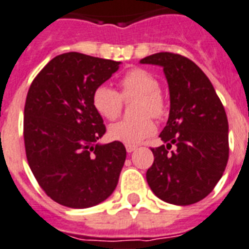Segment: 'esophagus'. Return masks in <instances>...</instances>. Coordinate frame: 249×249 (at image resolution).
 Masks as SVG:
<instances>
[{
    "label": "esophagus",
    "mask_w": 249,
    "mask_h": 249,
    "mask_svg": "<svg viewBox=\"0 0 249 249\" xmlns=\"http://www.w3.org/2000/svg\"><path fill=\"white\" fill-rule=\"evenodd\" d=\"M125 147H126V152L128 153L134 152L135 149H137V145H134V144H126Z\"/></svg>",
    "instance_id": "1"
}]
</instances>
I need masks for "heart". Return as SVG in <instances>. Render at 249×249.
<instances>
[{
    "label": "heart",
    "instance_id": "1",
    "mask_svg": "<svg viewBox=\"0 0 249 249\" xmlns=\"http://www.w3.org/2000/svg\"><path fill=\"white\" fill-rule=\"evenodd\" d=\"M121 92L107 84L98 86L92 94V104L97 114L106 120H115L123 110V100L138 98L135 104L133 120H121L108 128V135L115 142L138 144L155 133L153 119L166 114V101L160 90L156 75L145 69L129 70L120 80Z\"/></svg>",
    "mask_w": 249,
    "mask_h": 249
}]
</instances>
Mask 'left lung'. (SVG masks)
Segmentation results:
<instances>
[{"instance_id": "1", "label": "left lung", "mask_w": 249, "mask_h": 249, "mask_svg": "<svg viewBox=\"0 0 249 249\" xmlns=\"http://www.w3.org/2000/svg\"><path fill=\"white\" fill-rule=\"evenodd\" d=\"M163 68L170 90V114L162 144L151 148L155 161L145 174L160 199L187 206L209 196L229 159L225 108L210 79L189 58L160 52L141 60ZM174 144L176 149L170 151Z\"/></svg>"}]
</instances>
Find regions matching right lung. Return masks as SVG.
Returning <instances> with one entry per match:
<instances>
[{
  "instance_id": "1",
  "label": "right lung",
  "mask_w": 249,
  "mask_h": 249,
  "mask_svg": "<svg viewBox=\"0 0 249 249\" xmlns=\"http://www.w3.org/2000/svg\"><path fill=\"white\" fill-rule=\"evenodd\" d=\"M121 62L68 52L52 58L34 78L24 107V143L30 170L60 205L87 209L118 185L126 149L100 144L106 133L92 94Z\"/></svg>"
}]
</instances>
